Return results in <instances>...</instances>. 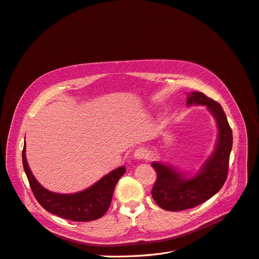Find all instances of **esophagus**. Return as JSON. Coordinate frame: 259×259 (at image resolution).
Instances as JSON below:
<instances>
[{"label":"esophagus","instance_id":"esophagus-1","mask_svg":"<svg viewBox=\"0 0 259 259\" xmlns=\"http://www.w3.org/2000/svg\"><path fill=\"white\" fill-rule=\"evenodd\" d=\"M133 156H134V159H136V160H146V159H148L149 152L146 148L140 147L136 151H134Z\"/></svg>","mask_w":259,"mask_h":259}]
</instances>
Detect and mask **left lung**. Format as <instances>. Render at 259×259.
I'll return each instance as SVG.
<instances>
[{
    "mask_svg": "<svg viewBox=\"0 0 259 259\" xmlns=\"http://www.w3.org/2000/svg\"><path fill=\"white\" fill-rule=\"evenodd\" d=\"M186 105L204 106L215 118L218 137L215 150L195 174L177 169L174 166L152 162L157 178L151 190L155 203L163 209L179 211L193 208L216 195L227 180L233 133L222 107L201 92L187 94Z\"/></svg>",
    "mask_w": 259,
    "mask_h": 259,
    "instance_id": "1",
    "label": "left lung"
}]
</instances>
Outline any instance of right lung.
<instances>
[{
	"label": "right lung",
	"mask_w": 259,
	"mask_h": 259,
	"mask_svg": "<svg viewBox=\"0 0 259 259\" xmlns=\"http://www.w3.org/2000/svg\"><path fill=\"white\" fill-rule=\"evenodd\" d=\"M25 152L26 145L24 144L22 161L33 196L44 209L71 221L85 222L103 217L111 204L116 183L126 172V167L120 166L81 192L74 194L54 193L37 181L28 166Z\"/></svg>",
	"instance_id": "right-lung-1"
}]
</instances>
